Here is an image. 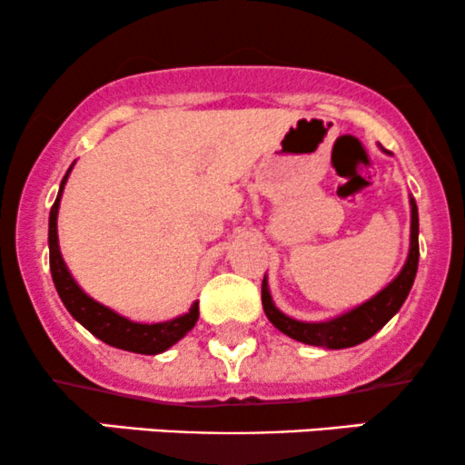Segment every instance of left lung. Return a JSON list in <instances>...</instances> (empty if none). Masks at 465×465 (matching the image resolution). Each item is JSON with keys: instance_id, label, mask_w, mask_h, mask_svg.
I'll list each match as a JSON object with an SVG mask.
<instances>
[{"instance_id": "8db88e82", "label": "left lung", "mask_w": 465, "mask_h": 465, "mask_svg": "<svg viewBox=\"0 0 465 465\" xmlns=\"http://www.w3.org/2000/svg\"><path fill=\"white\" fill-rule=\"evenodd\" d=\"M420 221H418V205L411 199V247L409 258L404 262L396 280L387 288H382L378 295H373L370 302L361 303L359 308H351L350 312L341 314V317L330 319V322L308 323L297 322V319L286 317L284 312L277 311L273 300H271L269 284H266V275L262 280V306L269 322L275 325L280 332H284L291 339L302 341L306 345L314 348H328V350H343L354 348L362 341L371 339L378 330L385 325L389 319L400 311L404 300H407L411 286H413L415 273H418L420 262Z\"/></svg>"}]
</instances>
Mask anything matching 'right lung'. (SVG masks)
<instances>
[{"label": "right lung", "instance_id": "obj_1", "mask_svg": "<svg viewBox=\"0 0 465 465\" xmlns=\"http://www.w3.org/2000/svg\"><path fill=\"white\" fill-rule=\"evenodd\" d=\"M69 173H72V168L67 170V174L61 181V190H58L54 205L50 210V232H47V242H50V271L58 297H61V302L65 303L69 314L80 325H84L89 332L98 336L100 341H104L111 348L135 351V354H162V351L173 348L179 339H183L194 328V323L199 322V303H192L190 312H185L183 317L173 319V322L135 323L131 319L114 312L111 308L103 306V303L92 300L74 282L72 273H69L65 262H63L56 233L58 203H61V194L63 188H65Z\"/></svg>", "mask_w": 465, "mask_h": 465}]
</instances>
